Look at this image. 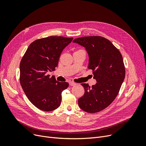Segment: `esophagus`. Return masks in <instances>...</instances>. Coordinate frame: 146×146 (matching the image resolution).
<instances>
[{
	"label": "esophagus",
	"mask_w": 146,
	"mask_h": 146,
	"mask_svg": "<svg viewBox=\"0 0 146 146\" xmlns=\"http://www.w3.org/2000/svg\"><path fill=\"white\" fill-rule=\"evenodd\" d=\"M69 85H70V86H75V85H76V83H74V82H71L69 83Z\"/></svg>",
	"instance_id": "obj_1"
}]
</instances>
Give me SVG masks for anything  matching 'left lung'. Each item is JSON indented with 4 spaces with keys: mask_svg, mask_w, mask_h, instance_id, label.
Segmentation results:
<instances>
[{
    "mask_svg": "<svg viewBox=\"0 0 146 146\" xmlns=\"http://www.w3.org/2000/svg\"><path fill=\"white\" fill-rule=\"evenodd\" d=\"M73 42L85 47L89 56L88 68L93 70L97 83L91 88L82 83L85 94L78 99L80 108L89 113H96L108 107L118 95L125 70L123 58L112 43L100 36H83Z\"/></svg>",
    "mask_w": 146,
    "mask_h": 146,
    "instance_id": "8db88e82",
    "label": "left lung"
}]
</instances>
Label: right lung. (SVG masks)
Masks as SVG:
<instances>
[{
    "mask_svg": "<svg viewBox=\"0 0 146 146\" xmlns=\"http://www.w3.org/2000/svg\"><path fill=\"white\" fill-rule=\"evenodd\" d=\"M73 38L51 36L31 44L20 63V83L29 101L44 111L58 108L61 92L68 86L59 82L50 72L55 70L59 57Z\"/></svg>",
    "mask_w": 146,
    "mask_h": 146,
    "instance_id": "1",
    "label": "right lung"
}]
</instances>
